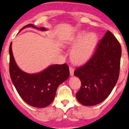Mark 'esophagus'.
Instances as JSON below:
<instances>
[{
	"mask_svg": "<svg viewBox=\"0 0 129 129\" xmlns=\"http://www.w3.org/2000/svg\"><path fill=\"white\" fill-rule=\"evenodd\" d=\"M69 71H70V75H71V76H73V75H74V71H75L74 69H73V67H70Z\"/></svg>",
	"mask_w": 129,
	"mask_h": 129,
	"instance_id": "34e87169",
	"label": "esophagus"
}]
</instances>
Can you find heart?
Segmentation results:
<instances>
[{
  "instance_id": "b5f03b06",
  "label": "heart",
  "mask_w": 129,
  "mask_h": 129,
  "mask_svg": "<svg viewBox=\"0 0 129 129\" xmlns=\"http://www.w3.org/2000/svg\"><path fill=\"white\" fill-rule=\"evenodd\" d=\"M98 43L97 34L88 33L86 30H81L66 39L64 41V45L73 47L70 53L71 60L74 63L81 64L88 61L93 56Z\"/></svg>"
}]
</instances>
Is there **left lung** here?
<instances>
[{"label": "left lung", "instance_id": "left-lung-1", "mask_svg": "<svg viewBox=\"0 0 129 129\" xmlns=\"http://www.w3.org/2000/svg\"><path fill=\"white\" fill-rule=\"evenodd\" d=\"M120 57V43L111 32L107 31L92 58L74 72L81 81V88L76 94L80 103L94 106L109 96L118 81Z\"/></svg>", "mask_w": 129, "mask_h": 129}]
</instances>
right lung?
Returning a JSON list of instances; mask_svg holds the SVG:
<instances>
[{
  "instance_id": "add662e5",
  "label": "right lung",
  "mask_w": 129,
  "mask_h": 129,
  "mask_svg": "<svg viewBox=\"0 0 129 129\" xmlns=\"http://www.w3.org/2000/svg\"><path fill=\"white\" fill-rule=\"evenodd\" d=\"M28 27L41 31L47 30L45 27L38 28L29 24L20 31ZM9 54L10 76L20 97L32 107L44 108L49 105L54 101L58 86L69 77L67 64H52L39 73L30 74L22 71L17 65L12 54V43L9 47Z\"/></svg>"
}]
</instances>
